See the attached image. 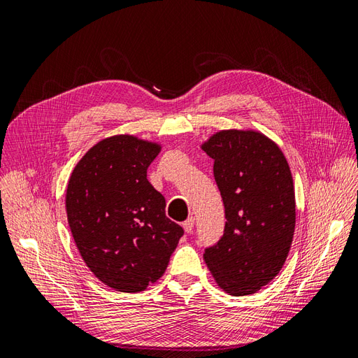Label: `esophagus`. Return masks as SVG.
I'll use <instances>...</instances> for the list:
<instances>
[{"mask_svg":"<svg viewBox=\"0 0 358 358\" xmlns=\"http://www.w3.org/2000/svg\"><path fill=\"white\" fill-rule=\"evenodd\" d=\"M194 218L191 216V218H188L185 222L182 224V227H183V230H185V233H191L192 231V229H194Z\"/></svg>","mask_w":358,"mask_h":358,"instance_id":"34e87169","label":"esophagus"}]
</instances>
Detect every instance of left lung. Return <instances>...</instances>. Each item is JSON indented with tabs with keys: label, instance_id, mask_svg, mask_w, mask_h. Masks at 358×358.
Returning a JSON list of instances; mask_svg holds the SVG:
<instances>
[{
	"label": "left lung",
	"instance_id": "left-lung-1",
	"mask_svg": "<svg viewBox=\"0 0 358 358\" xmlns=\"http://www.w3.org/2000/svg\"><path fill=\"white\" fill-rule=\"evenodd\" d=\"M201 149L213 159L227 220L222 237L203 258L220 288L254 294L280 272L294 236L289 166L279 146L254 129H224Z\"/></svg>",
	"mask_w": 358,
	"mask_h": 358
}]
</instances>
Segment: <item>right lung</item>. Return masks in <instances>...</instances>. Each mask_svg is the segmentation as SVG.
Segmentation results:
<instances>
[{
	"label": "right lung",
	"mask_w": 358,
	"mask_h": 358,
	"mask_svg": "<svg viewBox=\"0 0 358 358\" xmlns=\"http://www.w3.org/2000/svg\"><path fill=\"white\" fill-rule=\"evenodd\" d=\"M158 143L119 134L94 145L74 167L67 220L85 264L116 291L138 292L164 275L183 229L146 173Z\"/></svg>",
	"instance_id": "obj_1"
}]
</instances>
